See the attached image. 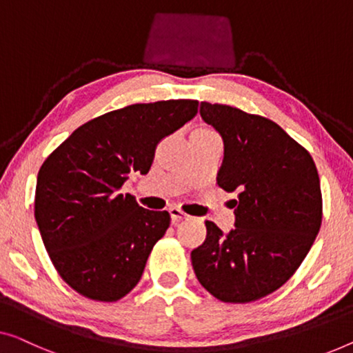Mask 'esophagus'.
<instances>
[{"label":"esophagus","mask_w":353,"mask_h":353,"mask_svg":"<svg viewBox=\"0 0 353 353\" xmlns=\"http://www.w3.org/2000/svg\"><path fill=\"white\" fill-rule=\"evenodd\" d=\"M170 216H172V219L173 221H181V219H186V218H189L188 214L181 210V208H178V207H172L170 210Z\"/></svg>","instance_id":"esophagus-1"}]
</instances>
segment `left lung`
Listing matches in <instances>:
<instances>
[{
  "label": "left lung",
  "instance_id": "1",
  "mask_svg": "<svg viewBox=\"0 0 353 353\" xmlns=\"http://www.w3.org/2000/svg\"><path fill=\"white\" fill-rule=\"evenodd\" d=\"M201 116L224 143L216 183L237 191L236 228L224 234L205 221L192 268L216 299L252 303L282 287L312 247L321 224L319 172L307 150L270 119L207 101Z\"/></svg>",
  "mask_w": 353,
  "mask_h": 353
}]
</instances>
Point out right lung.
I'll return each mask as SVG.
<instances>
[{"mask_svg": "<svg viewBox=\"0 0 353 353\" xmlns=\"http://www.w3.org/2000/svg\"><path fill=\"white\" fill-rule=\"evenodd\" d=\"M197 100L135 103L78 127L38 172L34 218L50 261L85 298L113 303L135 288L168 212L121 194L150 172L157 143L197 114Z\"/></svg>", "mask_w": 353, "mask_h": 353, "instance_id": "right-lung-1", "label": "right lung"}]
</instances>
